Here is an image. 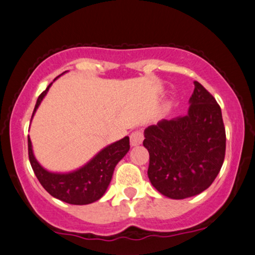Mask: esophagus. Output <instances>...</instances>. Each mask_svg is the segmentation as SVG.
Instances as JSON below:
<instances>
[{
    "instance_id": "1",
    "label": "esophagus",
    "mask_w": 255,
    "mask_h": 255,
    "mask_svg": "<svg viewBox=\"0 0 255 255\" xmlns=\"http://www.w3.org/2000/svg\"><path fill=\"white\" fill-rule=\"evenodd\" d=\"M143 138H144V135H143L142 130H135L130 134V144L132 146L139 145L143 142Z\"/></svg>"
}]
</instances>
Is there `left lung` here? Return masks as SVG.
<instances>
[{
  "instance_id": "left-lung-1",
  "label": "left lung",
  "mask_w": 255,
  "mask_h": 255,
  "mask_svg": "<svg viewBox=\"0 0 255 255\" xmlns=\"http://www.w3.org/2000/svg\"><path fill=\"white\" fill-rule=\"evenodd\" d=\"M194 85L185 117L164 119L144 130L149 180L170 199L202 193L213 184L224 162L227 136L221 107L199 82Z\"/></svg>"
}]
</instances>
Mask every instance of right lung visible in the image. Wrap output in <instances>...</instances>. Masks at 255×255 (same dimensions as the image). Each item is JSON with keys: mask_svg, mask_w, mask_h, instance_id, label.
<instances>
[{"mask_svg": "<svg viewBox=\"0 0 255 255\" xmlns=\"http://www.w3.org/2000/svg\"><path fill=\"white\" fill-rule=\"evenodd\" d=\"M38 97L33 114L47 93L49 87ZM32 114V117H33ZM28 159L42 187L54 198L70 204H89L99 200L109 187L116 165L128 152L129 137L126 136L120 141L104 148L98 155L80 170L70 173H51L46 171L34 158L31 139L27 136Z\"/></svg>", "mask_w": 255, "mask_h": 255, "instance_id": "1", "label": "right lung"}]
</instances>
